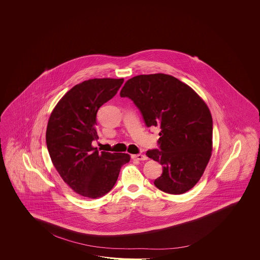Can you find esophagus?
I'll list each match as a JSON object with an SVG mask.
<instances>
[{
  "instance_id": "esophagus-1",
  "label": "esophagus",
  "mask_w": 260,
  "mask_h": 260,
  "mask_svg": "<svg viewBox=\"0 0 260 260\" xmlns=\"http://www.w3.org/2000/svg\"><path fill=\"white\" fill-rule=\"evenodd\" d=\"M132 159L134 160H145L148 159V157L146 156V155L143 154H136L132 155Z\"/></svg>"
}]
</instances>
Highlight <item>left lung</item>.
Masks as SVG:
<instances>
[{
    "label": "left lung",
    "mask_w": 260,
    "mask_h": 260,
    "mask_svg": "<svg viewBox=\"0 0 260 260\" xmlns=\"http://www.w3.org/2000/svg\"><path fill=\"white\" fill-rule=\"evenodd\" d=\"M120 95L138 107L147 127L160 129V149L146 153L162 166L155 186L170 194L193 188L213 149V120L205 101L188 84L164 73L129 79Z\"/></svg>",
    "instance_id": "left-lung-1"
}]
</instances>
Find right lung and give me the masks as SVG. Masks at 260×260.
Segmentation results:
<instances>
[{"mask_svg": "<svg viewBox=\"0 0 260 260\" xmlns=\"http://www.w3.org/2000/svg\"><path fill=\"white\" fill-rule=\"evenodd\" d=\"M123 79H91L73 86L56 104L46 129V145L56 171L76 193L96 199L115 185L127 153H111L92 146L100 107L111 100Z\"/></svg>", "mask_w": 260, "mask_h": 260, "instance_id": "obj_1", "label": "right lung"}]
</instances>
